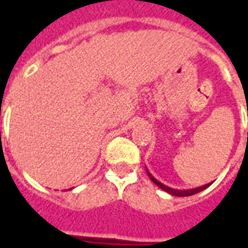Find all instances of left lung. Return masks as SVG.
Masks as SVG:
<instances>
[{
  "mask_svg": "<svg viewBox=\"0 0 248 248\" xmlns=\"http://www.w3.org/2000/svg\"><path fill=\"white\" fill-rule=\"evenodd\" d=\"M147 174H149L150 179L153 181V182L155 183L156 186L161 187L162 190H165V191H167L169 194H171V195H177V197H190V195H194V194H197V192L202 191V190H204V188H207V187L211 185V183H208V185H204V186L202 187H198V188H192V190H174V188H170V187L162 185L161 182H158L155 178L153 177L149 171H147Z\"/></svg>",
  "mask_w": 248,
  "mask_h": 248,
  "instance_id": "left-lung-1",
  "label": "left lung"
}]
</instances>
